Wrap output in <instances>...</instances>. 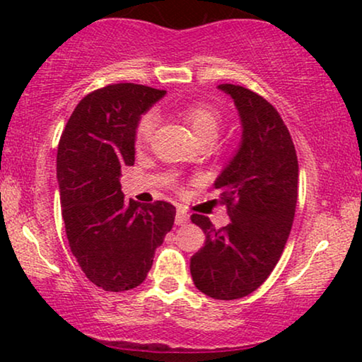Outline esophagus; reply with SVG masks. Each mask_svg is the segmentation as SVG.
<instances>
[{
    "mask_svg": "<svg viewBox=\"0 0 362 362\" xmlns=\"http://www.w3.org/2000/svg\"><path fill=\"white\" fill-rule=\"evenodd\" d=\"M187 221H189V214H187L186 211L177 209V212H176V219H175L176 226H185V224H187Z\"/></svg>",
    "mask_w": 362,
    "mask_h": 362,
    "instance_id": "34e87169",
    "label": "esophagus"
}]
</instances>
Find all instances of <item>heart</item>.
Instances as JSON below:
<instances>
[{"label":"heart","instance_id":"1","mask_svg":"<svg viewBox=\"0 0 362 362\" xmlns=\"http://www.w3.org/2000/svg\"><path fill=\"white\" fill-rule=\"evenodd\" d=\"M182 118H185V122L189 125L196 140H202V138H211V140H214L222 125L221 110L217 107L211 105V103H189V105L182 108ZM155 128L156 115L153 112L145 113V115L138 120L135 130V140L138 145L150 141L153 133H155Z\"/></svg>","mask_w":362,"mask_h":362}]
</instances>
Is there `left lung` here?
<instances>
[{
  "label": "left lung",
  "mask_w": 362,
  "mask_h": 362,
  "mask_svg": "<svg viewBox=\"0 0 362 362\" xmlns=\"http://www.w3.org/2000/svg\"><path fill=\"white\" fill-rule=\"evenodd\" d=\"M242 122V141L214 182L230 224L216 229L192 214L206 242L191 257L196 288L216 300H237L269 279L285 249L298 197V160L290 132L259 93L221 83Z\"/></svg>",
  "instance_id": "obj_1"
}]
</instances>
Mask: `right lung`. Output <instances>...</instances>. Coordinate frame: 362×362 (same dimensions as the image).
I'll list each match as a JSON object with an SVG mask.
<instances>
[{
    "label": "right lung",
    "instance_id": "obj_1",
    "mask_svg": "<svg viewBox=\"0 0 362 362\" xmlns=\"http://www.w3.org/2000/svg\"><path fill=\"white\" fill-rule=\"evenodd\" d=\"M165 93L138 83L93 90L78 102L59 141L69 247L87 279L105 291L143 284L156 247L175 224V206L125 201L120 185L122 168L135 163L138 120Z\"/></svg>",
    "mask_w": 362,
    "mask_h": 362
}]
</instances>
